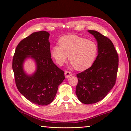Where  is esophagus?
I'll use <instances>...</instances> for the list:
<instances>
[{
	"label": "esophagus",
	"mask_w": 131,
	"mask_h": 131,
	"mask_svg": "<svg viewBox=\"0 0 131 131\" xmlns=\"http://www.w3.org/2000/svg\"><path fill=\"white\" fill-rule=\"evenodd\" d=\"M71 75H72V74H71V73L70 71H66L65 72V77L66 78H68L70 77Z\"/></svg>",
	"instance_id": "obj_1"
}]
</instances>
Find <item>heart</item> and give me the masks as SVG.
Here are the masks:
<instances>
[{"instance_id":"1","label":"heart","mask_w":131,"mask_h":131,"mask_svg":"<svg viewBox=\"0 0 131 131\" xmlns=\"http://www.w3.org/2000/svg\"><path fill=\"white\" fill-rule=\"evenodd\" d=\"M58 44L53 46L51 55L59 66H62L67 60L78 70L90 68L95 61L99 48L93 41L75 35H65L58 40Z\"/></svg>"}]
</instances>
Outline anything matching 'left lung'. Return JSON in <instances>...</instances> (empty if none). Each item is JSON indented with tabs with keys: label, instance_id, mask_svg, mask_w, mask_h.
I'll list each match as a JSON object with an SVG mask.
<instances>
[{
	"label": "left lung",
	"instance_id": "left-lung-1",
	"mask_svg": "<svg viewBox=\"0 0 131 131\" xmlns=\"http://www.w3.org/2000/svg\"><path fill=\"white\" fill-rule=\"evenodd\" d=\"M97 40L98 55L90 68L78 74L76 95L85 104L101 101L114 86L117 75L119 58L109 39L94 30H88Z\"/></svg>",
	"mask_w": 131,
	"mask_h": 131
}]
</instances>
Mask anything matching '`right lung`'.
<instances>
[{"mask_svg":"<svg viewBox=\"0 0 131 131\" xmlns=\"http://www.w3.org/2000/svg\"><path fill=\"white\" fill-rule=\"evenodd\" d=\"M49 33L33 32L21 40L15 50L12 69L18 91L30 101L39 105L49 104L54 99L58 87L65 79L64 71L53 62L49 42ZM27 58L35 61L36 70L31 75L23 69Z\"/></svg>","mask_w":131,"mask_h":131,"instance_id":"add662e5","label":"right lung"}]
</instances>
